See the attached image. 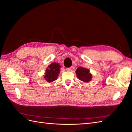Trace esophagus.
Returning <instances> with one entry per match:
<instances>
[{
	"instance_id": "esophagus-1",
	"label": "esophagus",
	"mask_w": 132,
	"mask_h": 132,
	"mask_svg": "<svg viewBox=\"0 0 132 132\" xmlns=\"http://www.w3.org/2000/svg\"><path fill=\"white\" fill-rule=\"evenodd\" d=\"M71 69V68H66V70L67 71H70Z\"/></svg>"
}]
</instances>
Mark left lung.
Listing matches in <instances>:
<instances>
[{"label":"left lung","mask_w":132,"mask_h":132,"mask_svg":"<svg viewBox=\"0 0 132 132\" xmlns=\"http://www.w3.org/2000/svg\"><path fill=\"white\" fill-rule=\"evenodd\" d=\"M78 78L84 82H89L92 78V75L89 73V70L83 67H78L76 71Z\"/></svg>","instance_id":"left-lung-1"}]
</instances>
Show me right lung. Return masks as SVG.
Instances as JSON below:
<instances>
[{"label": "right lung", "mask_w": 132, "mask_h": 132, "mask_svg": "<svg viewBox=\"0 0 132 132\" xmlns=\"http://www.w3.org/2000/svg\"><path fill=\"white\" fill-rule=\"evenodd\" d=\"M61 67L59 65V64L56 63H53L50 64L48 68L46 69V73L44 78L48 82H51L57 79L58 74H59V68Z\"/></svg>", "instance_id": "right-lung-1"}]
</instances>
